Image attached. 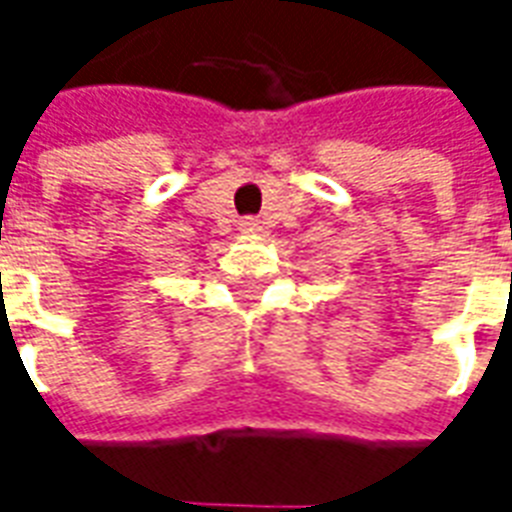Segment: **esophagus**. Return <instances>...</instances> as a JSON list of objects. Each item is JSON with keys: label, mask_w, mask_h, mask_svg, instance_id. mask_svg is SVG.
<instances>
[{"label": "esophagus", "mask_w": 512, "mask_h": 512, "mask_svg": "<svg viewBox=\"0 0 512 512\" xmlns=\"http://www.w3.org/2000/svg\"><path fill=\"white\" fill-rule=\"evenodd\" d=\"M260 230H263V227H260V222H257V219H244V222H241V233L257 235Z\"/></svg>", "instance_id": "34e87169"}]
</instances>
